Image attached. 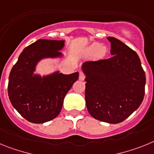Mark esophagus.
<instances>
[{
    "label": "esophagus",
    "mask_w": 154,
    "mask_h": 154,
    "mask_svg": "<svg viewBox=\"0 0 154 154\" xmlns=\"http://www.w3.org/2000/svg\"><path fill=\"white\" fill-rule=\"evenodd\" d=\"M85 78V75L83 73H80V75H79V80L80 81H84Z\"/></svg>",
    "instance_id": "obj_1"
}]
</instances>
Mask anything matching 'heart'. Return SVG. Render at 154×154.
<instances>
[{
  "mask_svg": "<svg viewBox=\"0 0 154 154\" xmlns=\"http://www.w3.org/2000/svg\"><path fill=\"white\" fill-rule=\"evenodd\" d=\"M84 53L88 57L94 56L96 59H101L106 54L107 48L106 46L101 45L98 42H93L85 47Z\"/></svg>",
  "mask_w": 154,
  "mask_h": 154,
  "instance_id": "obj_1",
  "label": "heart"
}]
</instances>
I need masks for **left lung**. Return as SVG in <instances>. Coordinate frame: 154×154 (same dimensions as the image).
<instances>
[{
	"mask_svg": "<svg viewBox=\"0 0 154 154\" xmlns=\"http://www.w3.org/2000/svg\"><path fill=\"white\" fill-rule=\"evenodd\" d=\"M107 60L85 62V100L91 116L108 123L122 122L141 105L146 75L137 53L115 37Z\"/></svg>",
	"mask_w": 154,
	"mask_h": 154,
	"instance_id": "left-lung-1",
	"label": "left lung"
}]
</instances>
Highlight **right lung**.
Masks as SVG:
<instances>
[{"label":"right lung","mask_w":154,"mask_h":154,"mask_svg":"<svg viewBox=\"0 0 154 154\" xmlns=\"http://www.w3.org/2000/svg\"><path fill=\"white\" fill-rule=\"evenodd\" d=\"M64 40L38 39L23 49L11 70L8 92L11 105L25 119L44 123L58 116L64 97L77 81L78 72L63 74L60 70L41 75L35 73L45 59L63 58Z\"/></svg>","instance_id":"add662e5"}]
</instances>
